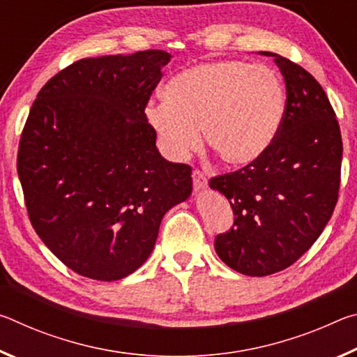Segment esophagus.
<instances>
[{
    "label": "esophagus",
    "mask_w": 357,
    "mask_h": 357,
    "mask_svg": "<svg viewBox=\"0 0 357 357\" xmlns=\"http://www.w3.org/2000/svg\"><path fill=\"white\" fill-rule=\"evenodd\" d=\"M192 179H193V189H195L197 192L203 190L204 187H206V184H208L206 176H204V174L200 170H193Z\"/></svg>",
    "instance_id": "1"
}]
</instances>
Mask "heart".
I'll return each mask as SVG.
<instances>
[{
    "instance_id": "obj_1",
    "label": "heart",
    "mask_w": 357,
    "mask_h": 357,
    "mask_svg": "<svg viewBox=\"0 0 357 357\" xmlns=\"http://www.w3.org/2000/svg\"><path fill=\"white\" fill-rule=\"evenodd\" d=\"M285 86L275 70L239 59L204 63L173 77L165 99L144 108L173 159L202 146L203 132L228 165L247 167L268 153L285 118Z\"/></svg>"
}]
</instances>
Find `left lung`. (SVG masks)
I'll list each match as a JSON object with an SVG mask.
<instances>
[{
	"label": "left lung",
	"instance_id": "left-lung-1",
	"mask_svg": "<svg viewBox=\"0 0 357 357\" xmlns=\"http://www.w3.org/2000/svg\"><path fill=\"white\" fill-rule=\"evenodd\" d=\"M287 86L279 137L261 159L209 181L234 223L215 236L217 255L250 277L287 269L328 225L340 189L343 143L335 112L315 77L271 52Z\"/></svg>",
	"mask_w": 357,
	"mask_h": 357
}]
</instances>
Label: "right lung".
I'll use <instances>...</instances> for the list:
<instances>
[{
  "mask_svg": "<svg viewBox=\"0 0 357 357\" xmlns=\"http://www.w3.org/2000/svg\"><path fill=\"white\" fill-rule=\"evenodd\" d=\"M172 55L84 58L52 77L23 128L17 172L48 249L93 280L128 277L154 249L162 217L192 193V168L165 160L144 108Z\"/></svg>",
  "mask_w": 357,
  "mask_h": 357,
  "instance_id": "1",
  "label": "right lung"
}]
</instances>
